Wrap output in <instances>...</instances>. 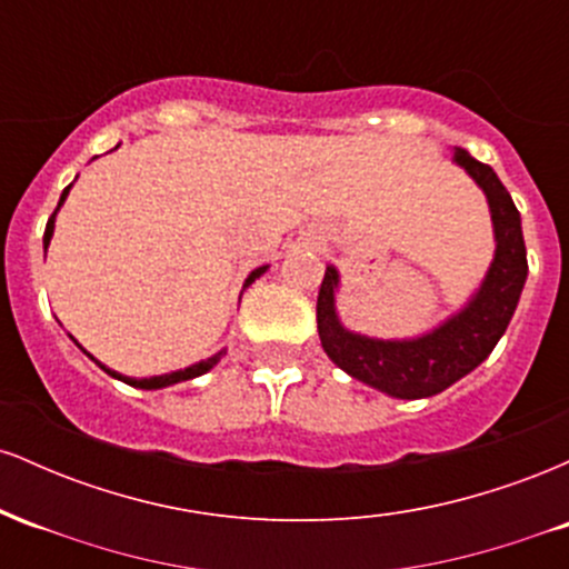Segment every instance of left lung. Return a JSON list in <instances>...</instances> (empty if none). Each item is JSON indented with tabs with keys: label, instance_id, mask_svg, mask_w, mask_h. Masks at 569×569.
Wrapping results in <instances>:
<instances>
[{
	"label": "left lung",
	"instance_id": "1",
	"mask_svg": "<svg viewBox=\"0 0 569 569\" xmlns=\"http://www.w3.org/2000/svg\"><path fill=\"white\" fill-rule=\"evenodd\" d=\"M460 166L485 192L495 232V257L479 289L439 326L407 339H380L350 331L339 321V270L326 264L318 291V337L326 356L352 380L393 398H430L462 380L495 350L511 323L527 280V248L521 217L498 173L466 149L455 147Z\"/></svg>",
	"mask_w": 569,
	"mask_h": 569
}]
</instances>
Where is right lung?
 I'll return each mask as SVG.
<instances>
[{"label":"right lung","instance_id":"right-lung-1","mask_svg":"<svg viewBox=\"0 0 569 569\" xmlns=\"http://www.w3.org/2000/svg\"><path fill=\"white\" fill-rule=\"evenodd\" d=\"M69 189H71V184L63 189L61 192V200H58V208L53 211V217L48 219V227H44V238H42V246H44V251H48V246H50V240H53V230H56V217H58V211H61V206L63 202H67V198H69ZM270 270V264H262V267H257V270L251 272V276L246 278V283H243V291L248 289V286L253 283V280L257 278H262L264 272ZM74 339V337H71ZM77 342V339H74ZM80 345V342H77ZM82 348V345H80ZM84 356L90 358V361H96L93 356H90L88 350H82ZM227 350H219L217 356H211V358H206V361H198V363H192V367H187V369H176V371H168V375H158V377H141V380H136V377H126V375H120V371H114V369H107L103 367L101 361H96L98 367H101L103 371H107L109 377H114V380H120V382H126V385H133V388H141V390H160V388H168V385H176V382H187V380H194V377H200V375H206V371H211L213 367H217V363L221 361V356H224Z\"/></svg>","mask_w":569,"mask_h":569}]
</instances>
